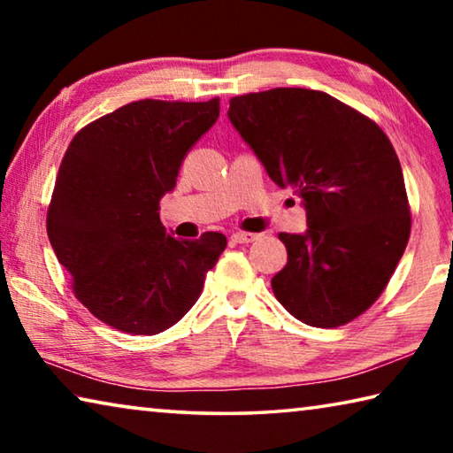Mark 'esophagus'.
I'll return each mask as SVG.
<instances>
[{
	"instance_id": "esophagus-1",
	"label": "esophagus",
	"mask_w": 453,
	"mask_h": 453,
	"mask_svg": "<svg viewBox=\"0 0 453 453\" xmlns=\"http://www.w3.org/2000/svg\"><path fill=\"white\" fill-rule=\"evenodd\" d=\"M257 234H250V232H235L234 235H232V240L235 242V243H251V242H256L257 240Z\"/></svg>"
}]
</instances>
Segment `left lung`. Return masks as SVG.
<instances>
[{"label": "left lung", "instance_id": "left-lung-1", "mask_svg": "<svg viewBox=\"0 0 453 453\" xmlns=\"http://www.w3.org/2000/svg\"><path fill=\"white\" fill-rule=\"evenodd\" d=\"M227 118L280 188L303 199L308 232L280 234L278 302L313 327L356 319L386 289L410 240L400 159L381 127L324 91L275 88L229 99Z\"/></svg>", "mask_w": 453, "mask_h": 453}]
</instances>
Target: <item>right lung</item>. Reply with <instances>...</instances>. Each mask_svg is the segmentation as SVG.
Here are the masks:
<instances>
[{"label":"right lung","instance_id":"right-lung-1","mask_svg":"<svg viewBox=\"0 0 453 453\" xmlns=\"http://www.w3.org/2000/svg\"><path fill=\"white\" fill-rule=\"evenodd\" d=\"M218 116L219 97L140 99L91 121L67 148L48 237L72 273L75 297L104 324L132 335L159 334L202 294L226 235L178 240L159 219V199L175 188L183 157Z\"/></svg>","mask_w":453,"mask_h":453}]
</instances>
